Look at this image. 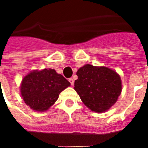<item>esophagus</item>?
Listing matches in <instances>:
<instances>
[{"label": "esophagus", "mask_w": 148, "mask_h": 148, "mask_svg": "<svg viewBox=\"0 0 148 148\" xmlns=\"http://www.w3.org/2000/svg\"><path fill=\"white\" fill-rule=\"evenodd\" d=\"M69 82H70V83H71V86H74V81L73 78H69Z\"/></svg>", "instance_id": "34e87169"}]
</instances>
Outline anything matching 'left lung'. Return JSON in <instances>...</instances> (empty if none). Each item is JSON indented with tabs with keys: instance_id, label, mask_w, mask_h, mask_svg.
<instances>
[{
	"instance_id": "obj_1",
	"label": "left lung",
	"mask_w": 148,
	"mask_h": 148,
	"mask_svg": "<svg viewBox=\"0 0 148 148\" xmlns=\"http://www.w3.org/2000/svg\"><path fill=\"white\" fill-rule=\"evenodd\" d=\"M74 90L84 105L95 112H103L116 102L122 90L120 75L112 69L86 64L77 71Z\"/></svg>"
}]
</instances>
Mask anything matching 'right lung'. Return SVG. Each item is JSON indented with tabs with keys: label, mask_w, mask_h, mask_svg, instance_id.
Segmentation results:
<instances>
[{
	"label": "right lung",
	"mask_w": 148,
	"mask_h": 148,
	"mask_svg": "<svg viewBox=\"0 0 148 148\" xmlns=\"http://www.w3.org/2000/svg\"><path fill=\"white\" fill-rule=\"evenodd\" d=\"M71 83L53 69L33 71L23 78L21 94L25 104L37 112H44L53 106L62 90Z\"/></svg>",
	"instance_id": "add662e5"
}]
</instances>
